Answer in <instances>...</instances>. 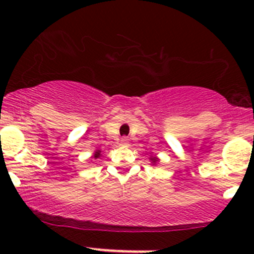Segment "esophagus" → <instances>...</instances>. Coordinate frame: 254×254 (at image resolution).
Segmentation results:
<instances>
[{
    "label": "esophagus",
    "instance_id": "1",
    "mask_svg": "<svg viewBox=\"0 0 254 254\" xmlns=\"http://www.w3.org/2000/svg\"><path fill=\"white\" fill-rule=\"evenodd\" d=\"M127 143H129V140H127V137H122V139H120V145H123V146H127Z\"/></svg>",
    "mask_w": 254,
    "mask_h": 254
}]
</instances>
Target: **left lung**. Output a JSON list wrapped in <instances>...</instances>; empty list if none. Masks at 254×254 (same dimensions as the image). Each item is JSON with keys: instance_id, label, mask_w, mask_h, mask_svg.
<instances>
[{"instance_id": "1", "label": "left lung", "mask_w": 254, "mask_h": 254, "mask_svg": "<svg viewBox=\"0 0 254 254\" xmlns=\"http://www.w3.org/2000/svg\"><path fill=\"white\" fill-rule=\"evenodd\" d=\"M150 162L152 166H157L158 162H160V158H158L157 156L152 155V156H150Z\"/></svg>"}]
</instances>
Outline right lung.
<instances>
[{
    "mask_svg": "<svg viewBox=\"0 0 254 254\" xmlns=\"http://www.w3.org/2000/svg\"><path fill=\"white\" fill-rule=\"evenodd\" d=\"M101 152H102L101 150H96V151H94V152H93V155H92L91 158H98V157H101V156H102Z\"/></svg>",
    "mask_w": 254,
    "mask_h": 254,
    "instance_id": "add662e5",
    "label": "right lung"
}]
</instances>
